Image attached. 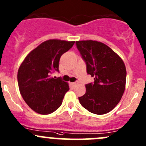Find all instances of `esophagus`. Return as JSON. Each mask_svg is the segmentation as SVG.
I'll return each mask as SVG.
<instances>
[{
	"label": "esophagus",
	"instance_id": "1",
	"mask_svg": "<svg viewBox=\"0 0 146 146\" xmlns=\"http://www.w3.org/2000/svg\"><path fill=\"white\" fill-rule=\"evenodd\" d=\"M78 84V82L77 81H76V82H73V83H71V85L72 86H75L76 85H77Z\"/></svg>",
	"mask_w": 146,
	"mask_h": 146
}]
</instances>
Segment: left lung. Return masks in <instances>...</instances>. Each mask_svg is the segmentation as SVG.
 I'll return each instance as SVG.
<instances>
[{
    "label": "left lung",
    "instance_id": "left-lung-1",
    "mask_svg": "<svg viewBox=\"0 0 146 146\" xmlns=\"http://www.w3.org/2000/svg\"><path fill=\"white\" fill-rule=\"evenodd\" d=\"M76 44L88 74L94 77L93 83L86 85V93L79 98L80 104L92 113H107L118 104L125 91L127 72L124 62L102 42L86 40L76 42Z\"/></svg>",
    "mask_w": 146,
    "mask_h": 146
}]
</instances>
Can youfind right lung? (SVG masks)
<instances>
[{
    "label": "right lung",
    "instance_id": "right-lung-1",
    "mask_svg": "<svg viewBox=\"0 0 146 146\" xmlns=\"http://www.w3.org/2000/svg\"><path fill=\"white\" fill-rule=\"evenodd\" d=\"M74 42L49 40L40 44L29 53L20 65L17 74L19 88L26 103L40 114L46 115L62 104L68 84L60 77H51L59 72L62 54L73 46Z\"/></svg>",
    "mask_w": 146,
    "mask_h": 146
}]
</instances>
